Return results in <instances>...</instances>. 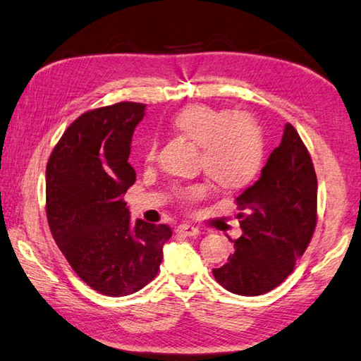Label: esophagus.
I'll return each instance as SVG.
<instances>
[{
    "mask_svg": "<svg viewBox=\"0 0 361 361\" xmlns=\"http://www.w3.org/2000/svg\"><path fill=\"white\" fill-rule=\"evenodd\" d=\"M176 233L183 235V237H194V235L199 233V228L191 224H180L176 227Z\"/></svg>",
    "mask_w": 361,
    "mask_h": 361,
    "instance_id": "34e87169",
    "label": "esophagus"
}]
</instances>
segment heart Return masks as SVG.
Instances as JSON below:
<instances>
[{
    "label": "heart",
    "instance_id": "1",
    "mask_svg": "<svg viewBox=\"0 0 361 361\" xmlns=\"http://www.w3.org/2000/svg\"><path fill=\"white\" fill-rule=\"evenodd\" d=\"M173 126L200 145V167L224 188H241L259 173L264 161V134L252 115L228 114L207 104H191L173 118ZM158 156V140L145 149V161ZM209 194L207 183H194L180 191L183 203L200 202Z\"/></svg>",
    "mask_w": 361,
    "mask_h": 361
}]
</instances>
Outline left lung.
<instances>
[{
    "mask_svg": "<svg viewBox=\"0 0 361 361\" xmlns=\"http://www.w3.org/2000/svg\"><path fill=\"white\" fill-rule=\"evenodd\" d=\"M243 235L213 276L226 290L255 297L293 271L317 224V176L303 140L290 123L260 178L237 197Z\"/></svg>",
    "mask_w": 361,
    "mask_h": 361,
    "instance_id": "obj_1",
    "label": "left lung"
}]
</instances>
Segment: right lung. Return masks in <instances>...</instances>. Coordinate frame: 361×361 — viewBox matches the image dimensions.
<instances>
[{"label": "right lung", "mask_w": 361, "mask_h": 361, "mask_svg": "<svg viewBox=\"0 0 361 361\" xmlns=\"http://www.w3.org/2000/svg\"><path fill=\"white\" fill-rule=\"evenodd\" d=\"M145 104L90 110L64 130L45 170V212L58 247L78 278L109 297L139 292L159 271L166 224L130 222L123 194L135 183L128 162Z\"/></svg>", "instance_id": "obj_1"}]
</instances>
